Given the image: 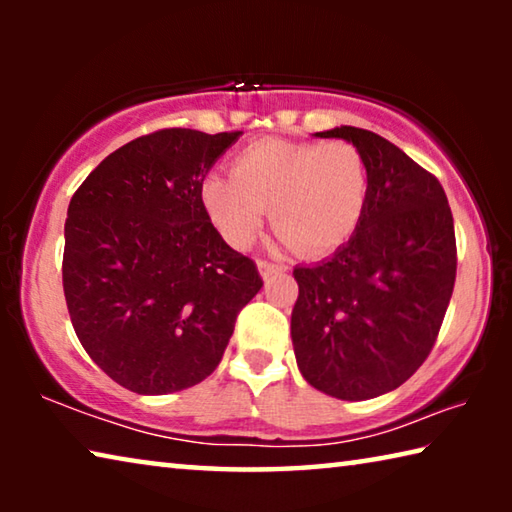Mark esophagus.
<instances>
[{
	"label": "esophagus",
	"mask_w": 512,
	"mask_h": 512,
	"mask_svg": "<svg viewBox=\"0 0 512 512\" xmlns=\"http://www.w3.org/2000/svg\"><path fill=\"white\" fill-rule=\"evenodd\" d=\"M257 266H259V273H262L264 280H271L273 275H280V273L287 271V266L275 264V262H268V259H259Z\"/></svg>",
	"instance_id": "obj_1"
}]
</instances>
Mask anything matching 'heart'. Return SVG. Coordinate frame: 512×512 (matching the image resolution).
<instances>
[{
    "label": "heart",
    "mask_w": 512,
    "mask_h": 512,
    "mask_svg": "<svg viewBox=\"0 0 512 512\" xmlns=\"http://www.w3.org/2000/svg\"><path fill=\"white\" fill-rule=\"evenodd\" d=\"M370 169L345 140H262L232 158L230 176L210 173L205 212L235 248L253 244L264 221L300 255H325L348 241L366 212Z\"/></svg>",
    "instance_id": "obj_1"
}]
</instances>
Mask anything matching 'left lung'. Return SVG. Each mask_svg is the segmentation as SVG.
<instances>
[{"label": "left lung", "instance_id": "left-lung-1", "mask_svg": "<svg viewBox=\"0 0 512 512\" xmlns=\"http://www.w3.org/2000/svg\"><path fill=\"white\" fill-rule=\"evenodd\" d=\"M316 135L359 146L370 194L348 244L293 268V350L318 391L370 400L402 386L438 339L456 282L454 216L438 178L381 135L354 126Z\"/></svg>", "mask_w": 512, "mask_h": 512}]
</instances>
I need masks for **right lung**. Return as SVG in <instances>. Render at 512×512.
I'll use <instances>...</instances> for the list:
<instances>
[{
  "instance_id": "right-lung-1",
  "label": "right lung",
  "mask_w": 512,
  "mask_h": 512,
  "mask_svg": "<svg viewBox=\"0 0 512 512\" xmlns=\"http://www.w3.org/2000/svg\"><path fill=\"white\" fill-rule=\"evenodd\" d=\"M239 135H142L110 153L69 201V318L90 359L128 391L201 384L262 289L253 259L225 244L201 198L207 171Z\"/></svg>"
}]
</instances>
